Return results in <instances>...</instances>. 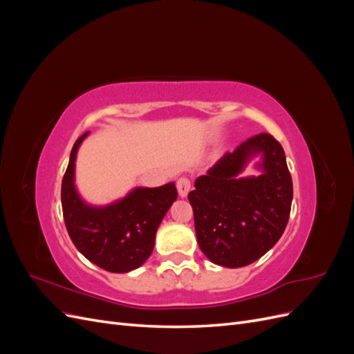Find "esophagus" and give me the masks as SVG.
<instances>
[{
    "mask_svg": "<svg viewBox=\"0 0 354 354\" xmlns=\"http://www.w3.org/2000/svg\"><path fill=\"white\" fill-rule=\"evenodd\" d=\"M190 189H192V181H190L187 177H180V178L177 180V190H178V195H180L181 198L187 196Z\"/></svg>",
    "mask_w": 354,
    "mask_h": 354,
    "instance_id": "1",
    "label": "esophagus"
}]
</instances>
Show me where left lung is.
Here are the masks:
<instances>
[{"label":"left lung","mask_w":354,"mask_h":354,"mask_svg":"<svg viewBox=\"0 0 354 354\" xmlns=\"http://www.w3.org/2000/svg\"><path fill=\"white\" fill-rule=\"evenodd\" d=\"M263 153L259 178L236 176L248 159ZM199 248L224 267L259 260L281 239L291 212L292 178L285 152L272 134L260 133L227 152L189 194Z\"/></svg>","instance_id":"1"}]
</instances>
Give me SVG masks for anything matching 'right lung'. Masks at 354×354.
<instances>
[{"label":"right lung","instance_id":"add662e5","mask_svg":"<svg viewBox=\"0 0 354 354\" xmlns=\"http://www.w3.org/2000/svg\"><path fill=\"white\" fill-rule=\"evenodd\" d=\"M84 133L75 142L62 180V209L66 230L77 250L100 269L127 273L140 267L152 254L160 221L177 199L174 183L155 189H134L109 207H88L73 185L75 158Z\"/></svg>","mask_w":354,"mask_h":354}]
</instances>
